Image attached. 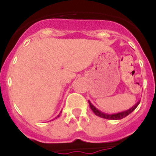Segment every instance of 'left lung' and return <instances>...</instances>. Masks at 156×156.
<instances>
[{
    "instance_id": "1",
    "label": "left lung",
    "mask_w": 156,
    "mask_h": 156,
    "mask_svg": "<svg viewBox=\"0 0 156 156\" xmlns=\"http://www.w3.org/2000/svg\"><path fill=\"white\" fill-rule=\"evenodd\" d=\"M88 103L90 104V107L91 110L93 111V112L96 115V116H100V117H102V118L104 119H108V120H121L122 118H125L126 116H127L129 114H130L134 110V109L138 106V104L140 103V101H138V102L136 103L134 105H133L132 108H130L128 110H126V111H123V112H117V113H113V114H107V113H104L103 112H101L100 110L97 109L95 108L94 105H93L90 102V100H88Z\"/></svg>"
}]
</instances>
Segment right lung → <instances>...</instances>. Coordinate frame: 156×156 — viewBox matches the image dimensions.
<instances>
[{"mask_svg": "<svg viewBox=\"0 0 156 156\" xmlns=\"http://www.w3.org/2000/svg\"><path fill=\"white\" fill-rule=\"evenodd\" d=\"M61 112H60V113H61ZM59 116H60V115H58V116H57V117H59Z\"/></svg>", "mask_w": 156, "mask_h": 156, "instance_id": "obj_1", "label": "right lung"}]
</instances>
